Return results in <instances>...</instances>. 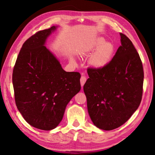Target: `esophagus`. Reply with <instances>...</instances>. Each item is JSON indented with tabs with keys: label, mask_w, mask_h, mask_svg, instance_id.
I'll list each match as a JSON object with an SVG mask.
<instances>
[{
	"label": "esophagus",
	"mask_w": 155,
	"mask_h": 155,
	"mask_svg": "<svg viewBox=\"0 0 155 155\" xmlns=\"http://www.w3.org/2000/svg\"><path fill=\"white\" fill-rule=\"evenodd\" d=\"M86 81H87V78H86L85 76H82V77H81L80 81H81V86H82V87L84 85L85 83L86 82Z\"/></svg>",
	"instance_id": "esophagus-1"
}]
</instances>
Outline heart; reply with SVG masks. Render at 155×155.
I'll return each instance as SVG.
<instances>
[{
	"instance_id": "1",
	"label": "heart",
	"mask_w": 155,
	"mask_h": 155,
	"mask_svg": "<svg viewBox=\"0 0 155 155\" xmlns=\"http://www.w3.org/2000/svg\"><path fill=\"white\" fill-rule=\"evenodd\" d=\"M115 48L114 44L105 42L102 38H97L83 52L85 54L93 53L90 59V64L93 67L101 68L105 66L111 61L114 55Z\"/></svg>"
}]
</instances>
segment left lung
Segmentation results:
<instances>
[{
    "label": "left lung",
    "mask_w": 155,
    "mask_h": 155,
    "mask_svg": "<svg viewBox=\"0 0 155 155\" xmlns=\"http://www.w3.org/2000/svg\"><path fill=\"white\" fill-rule=\"evenodd\" d=\"M120 35L121 46L111 61L102 68H88L90 78L83 86L91 121L104 130L124 124L142 97V63L132 41Z\"/></svg>",
    "instance_id": "obj_1"
}]
</instances>
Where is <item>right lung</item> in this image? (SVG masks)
Instances as JSON below:
<instances>
[{"mask_svg": "<svg viewBox=\"0 0 155 155\" xmlns=\"http://www.w3.org/2000/svg\"><path fill=\"white\" fill-rule=\"evenodd\" d=\"M40 31L23 44L13 70L15 104L28 124L38 129L55 128L67 104L81 90L80 73L65 72L45 46L57 29Z\"/></svg>", "mask_w": 155, "mask_h": 155, "instance_id": "obj_1", "label": "right lung"}]
</instances>
